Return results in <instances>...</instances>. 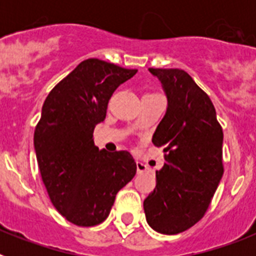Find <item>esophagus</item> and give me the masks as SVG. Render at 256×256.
I'll list each match as a JSON object with an SVG mask.
<instances>
[{"instance_id": "esophagus-1", "label": "esophagus", "mask_w": 256, "mask_h": 256, "mask_svg": "<svg viewBox=\"0 0 256 256\" xmlns=\"http://www.w3.org/2000/svg\"><path fill=\"white\" fill-rule=\"evenodd\" d=\"M146 169H148V166H146L144 162H137V172H138V173H144V172H146Z\"/></svg>"}]
</instances>
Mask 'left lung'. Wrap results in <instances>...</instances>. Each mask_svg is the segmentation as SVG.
Here are the masks:
<instances>
[{"mask_svg":"<svg viewBox=\"0 0 256 256\" xmlns=\"http://www.w3.org/2000/svg\"><path fill=\"white\" fill-rule=\"evenodd\" d=\"M168 108L152 136L164 148L156 187L144 201L148 226L177 234L205 216L223 176V130L210 97L182 69H154Z\"/></svg>","mask_w":256,"mask_h":256,"instance_id":"8db88e82","label":"left lung"}]
</instances>
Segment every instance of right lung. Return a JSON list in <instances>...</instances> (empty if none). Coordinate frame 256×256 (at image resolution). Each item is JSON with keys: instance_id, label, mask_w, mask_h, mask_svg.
Returning <instances> with one entry per match:
<instances>
[{"instance_id": "add662e5", "label": "right lung", "mask_w": 256, "mask_h": 256, "mask_svg": "<svg viewBox=\"0 0 256 256\" xmlns=\"http://www.w3.org/2000/svg\"><path fill=\"white\" fill-rule=\"evenodd\" d=\"M136 73L88 58L52 88L42 106L34 130L38 168L52 205L73 224L102 223L118 191L134 177L133 156L98 150L94 130L115 90Z\"/></svg>"}]
</instances>
